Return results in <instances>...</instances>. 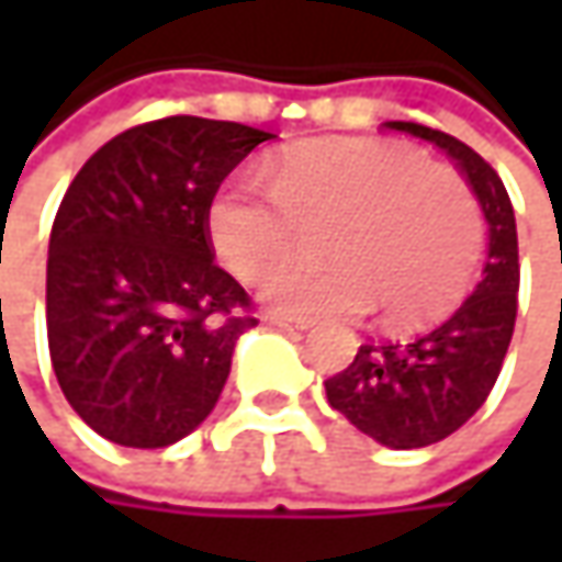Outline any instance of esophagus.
Masks as SVG:
<instances>
[{
  "label": "esophagus",
  "instance_id": "34e87169",
  "mask_svg": "<svg viewBox=\"0 0 562 562\" xmlns=\"http://www.w3.org/2000/svg\"><path fill=\"white\" fill-rule=\"evenodd\" d=\"M269 322L274 325V328L288 331V335H306V331L313 328V322H306V318H293V315H269Z\"/></svg>",
  "mask_w": 562,
  "mask_h": 562
}]
</instances>
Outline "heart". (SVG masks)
I'll list each match as a JSON object with an SVG mask.
<instances>
[{
	"label": "heart",
	"instance_id": "1",
	"mask_svg": "<svg viewBox=\"0 0 562 562\" xmlns=\"http://www.w3.org/2000/svg\"><path fill=\"white\" fill-rule=\"evenodd\" d=\"M328 262L274 274L266 303L296 318H350L381 306L397 328L447 315L475 281L485 215L463 175L397 143L322 137L288 146L271 181L234 175L209 205L227 269L256 284L303 252L310 231Z\"/></svg>",
	"mask_w": 562,
	"mask_h": 562
}]
</instances>
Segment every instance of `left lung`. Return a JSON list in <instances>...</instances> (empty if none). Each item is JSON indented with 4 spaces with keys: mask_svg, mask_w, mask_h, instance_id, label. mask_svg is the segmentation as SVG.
Segmentation results:
<instances>
[{
    "mask_svg": "<svg viewBox=\"0 0 562 562\" xmlns=\"http://www.w3.org/2000/svg\"><path fill=\"white\" fill-rule=\"evenodd\" d=\"M384 127L435 143L460 165L491 231L485 278L457 313L425 335L362 344L353 362L325 381L328 403L362 435L416 450L463 428L504 369L519 310V240L507 187L472 146L416 121Z\"/></svg>",
    "mask_w": 562,
    "mask_h": 562,
    "instance_id": "8db88e82",
    "label": "left lung"
}]
</instances>
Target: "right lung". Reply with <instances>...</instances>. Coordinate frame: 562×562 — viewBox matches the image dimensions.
I'll return each mask as SVG.
<instances>
[{
	"label": "right lung",
	"instance_id": "1",
	"mask_svg": "<svg viewBox=\"0 0 562 562\" xmlns=\"http://www.w3.org/2000/svg\"><path fill=\"white\" fill-rule=\"evenodd\" d=\"M274 134L196 115L146 121L99 146L58 205L46 331L65 400L105 441H181L222 397L249 293L215 266L209 205Z\"/></svg>",
	"mask_w": 562,
	"mask_h": 562
}]
</instances>
